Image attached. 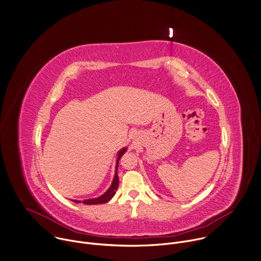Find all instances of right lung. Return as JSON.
Wrapping results in <instances>:
<instances>
[{
	"label": "right lung",
	"mask_w": 261,
	"mask_h": 261,
	"mask_svg": "<svg viewBox=\"0 0 261 261\" xmlns=\"http://www.w3.org/2000/svg\"><path fill=\"white\" fill-rule=\"evenodd\" d=\"M125 151H127V148L124 147L122 149L119 150L118 152V160H117V166H116V173H115V177H114V180H113V184L111 186V188L100 197L98 198H95V199H89V200H84L83 201V204L85 205H96V204H105L107 202H109L116 194L117 190H118V187H119V177H118V172H117V169H118V164H119V160L121 159V156L125 153ZM73 202L75 203H80V201H74L72 200Z\"/></svg>",
	"instance_id": "add662e5"
}]
</instances>
